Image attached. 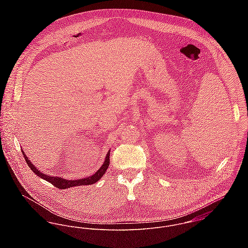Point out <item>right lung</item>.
<instances>
[{"instance_id":"add662e5","label":"right lung","mask_w":248,"mask_h":248,"mask_svg":"<svg viewBox=\"0 0 248 248\" xmlns=\"http://www.w3.org/2000/svg\"><path fill=\"white\" fill-rule=\"evenodd\" d=\"M109 151L108 152L104 160V163L102 164V166L97 170V172L95 174H93V176H90L88 177H84V178H80V179H74V180H70V179H66L65 177H52L46 174H44L42 172H40V170H38L35 166L32 164V162H31V160L28 158V156L26 155L25 152L22 150V154L28 163V165L30 166V168L31 169V171L36 174L38 177L45 179L46 181H48L49 183H51L52 185H54L55 187L59 188V189H68L71 187L74 186H80V185H90L93 183L97 182L101 177H103V175L106 173L107 169L109 165Z\"/></svg>"}]
</instances>
